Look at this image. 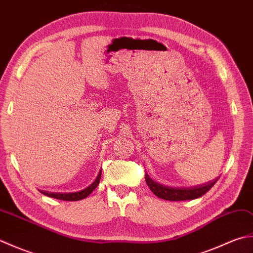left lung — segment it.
I'll use <instances>...</instances> for the list:
<instances>
[{
	"instance_id": "1",
	"label": "left lung",
	"mask_w": 253,
	"mask_h": 253,
	"mask_svg": "<svg viewBox=\"0 0 253 253\" xmlns=\"http://www.w3.org/2000/svg\"><path fill=\"white\" fill-rule=\"evenodd\" d=\"M144 178H146L147 185L149 186L150 190H151L157 197L164 199V200H169V201H184V200H192V199H197L199 197L203 196L204 193H207L210 189H211L219 177H217L216 179H213L211 181L207 182V184L190 187V188H177V187L174 188V187L164 186L151 179V177H150L147 173H146V176H144Z\"/></svg>"
}]
</instances>
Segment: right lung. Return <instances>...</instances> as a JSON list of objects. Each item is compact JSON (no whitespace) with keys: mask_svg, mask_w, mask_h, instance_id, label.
Masks as SVG:
<instances>
[{"mask_svg":"<svg viewBox=\"0 0 253 253\" xmlns=\"http://www.w3.org/2000/svg\"><path fill=\"white\" fill-rule=\"evenodd\" d=\"M101 173L102 170L99 171L98 176H96L95 180L91 184L89 187L84 188V190H80L77 192H68V193H61V192H47V191H41V193H43L44 196L58 199V200H64V201H78V200H83V199L87 198L91 192H92L96 187H98L100 179H101Z\"/></svg>","mask_w":253,"mask_h":253,"instance_id":"add662e5","label":"right lung"}]
</instances>
